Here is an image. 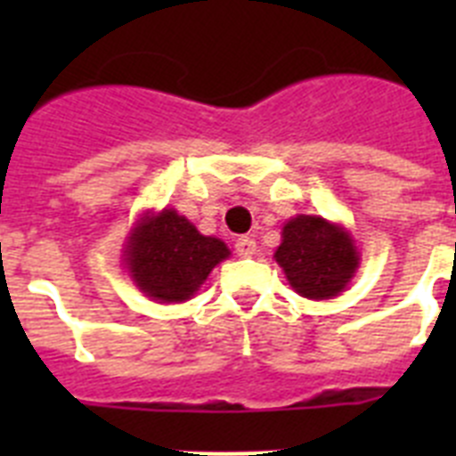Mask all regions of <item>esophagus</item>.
<instances>
[{"mask_svg":"<svg viewBox=\"0 0 456 456\" xmlns=\"http://www.w3.org/2000/svg\"><path fill=\"white\" fill-rule=\"evenodd\" d=\"M235 251H237V256H241V257L256 256V251H257L256 240H251V237H247V235L237 237V240H235Z\"/></svg>","mask_w":456,"mask_h":456,"instance_id":"1","label":"esophagus"}]
</instances>
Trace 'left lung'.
Listing matches in <instances>:
<instances>
[{"instance_id": "1", "label": "left lung", "mask_w": 456, "mask_h": 456, "mask_svg": "<svg viewBox=\"0 0 456 456\" xmlns=\"http://www.w3.org/2000/svg\"><path fill=\"white\" fill-rule=\"evenodd\" d=\"M273 257L294 292L315 301L338 297L361 260L342 225L310 215L294 216L283 225V241Z\"/></svg>"}]
</instances>
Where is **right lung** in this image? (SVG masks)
Listing matches in <instances>:
<instances>
[{
	"label": "right lung",
	"instance_id": "1",
	"mask_svg": "<svg viewBox=\"0 0 456 456\" xmlns=\"http://www.w3.org/2000/svg\"><path fill=\"white\" fill-rule=\"evenodd\" d=\"M231 256L216 237H205L173 208L148 212L125 244V265L136 288L159 304L191 299L209 272Z\"/></svg>",
	"mask_w": 456,
	"mask_h": 456
}]
</instances>
